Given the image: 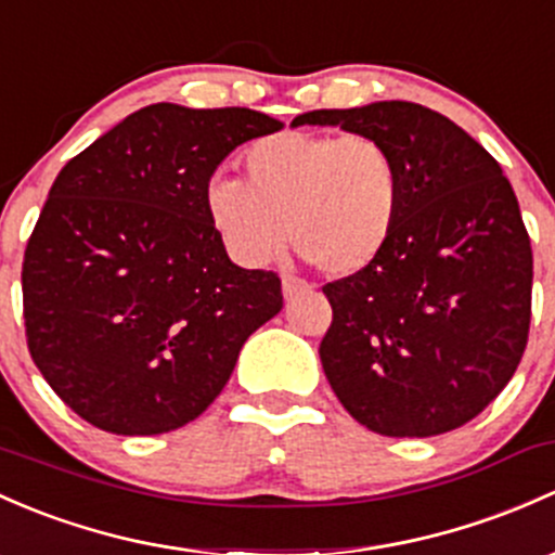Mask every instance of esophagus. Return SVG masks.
Here are the masks:
<instances>
[{"label": "esophagus", "instance_id": "1", "mask_svg": "<svg viewBox=\"0 0 555 555\" xmlns=\"http://www.w3.org/2000/svg\"><path fill=\"white\" fill-rule=\"evenodd\" d=\"M308 284L302 282V279H295V276H282V293L287 300H293V297H297L300 293H306Z\"/></svg>", "mask_w": 555, "mask_h": 555}]
</instances>
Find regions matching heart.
<instances>
[{"mask_svg":"<svg viewBox=\"0 0 555 555\" xmlns=\"http://www.w3.org/2000/svg\"><path fill=\"white\" fill-rule=\"evenodd\" d=\"M247 183L215 175L204 212L223 247L258 268L289 242L330 276H353L388 247L401 215V167L372 135L279 132L242 156Z\"/></svg>","mask_w":555,"mask_h":555,"instance_id":"1","label":"heart"}]
</instances>
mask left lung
I'll return each mask as SVG.
<instances>
[{
  "mask_svg": "<svg viewBox=\"0 0 555 555\" xmlns=\"http://www.w3.org/2000/svg\"><path fill=\"white\" fill-rule=\"evenodd\" d=\"M300 125L383 140L404 189L380 258L324 287L326 380L348 415L380 436L460 428L508 385L532 317V247L503 167L417 103L319 108L295 116Z\"/></svg>",
  "mask_w": 555,
  "mask_h": 555,
  "instance_id": "obj_1",
  "label": "left lung"
}]
</instances>
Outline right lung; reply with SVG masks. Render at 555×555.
<instances>
[{
	"label": "right lung",
	"mask_w": 555,
	"mask_h": 555,
	"mask_svg": "<svg viewBox=\"0 0 555 555\" xmlns=\"http://www.w3.org/2000/svg\"><path fill=\"white\" fill-rule=\"evenodd\" d=\"M282 127L154 103L57 172L23 258V319L34 364L81 420L119 436L183 428L282 311L276 273L231 262L204 212L220 162Z\"/></svg>",
	"instance_id": "add662e5"
}]
</instances>
